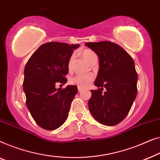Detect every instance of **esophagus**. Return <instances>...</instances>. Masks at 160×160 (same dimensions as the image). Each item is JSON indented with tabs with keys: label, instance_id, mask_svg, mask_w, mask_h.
Masks as SVG:
<instances>
[{
	"label": "esophagus",
	"instance_id": "esophagus-1",
	"mask_svg": "<svg viewBox=\"0 0 160 160\" xmlns=\"http://www.w3.org/2000/svg\"><path fill=\"white\" fill-rule=\"evenodd\" d=\"M82 91V88H78V92H81Z\"/></svg>",
	"mask_w": 160,
	"mask_h": 160
}]
</instances>
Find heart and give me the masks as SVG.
I'll list each match as a JSON object with an SVG mask.
<instances>
[{
  "label": "heart",
  "mask_w": 160,
  "mask_h": 160,
  "mask_svg": "<svg viewBox=\"0 0 160 160\" xmlns=\"http://www.w3.org/2000/svg\"><path fill=\"white\" fill-rule=\"evenodd\" d=\"M81 55L83 58L90 64L91 63L97 58L96 53L90 49H84L81 51ZM73 57L69 58L68 62V69L69 70H71L72 64ZM93 77L91 75H78L72 77L69 79V83L71 85H76L78 88H86L91 84V82L93 81Z\"/></svg>",
  "instance_id": "1"
}]
</instances>
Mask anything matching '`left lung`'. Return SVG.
Returning <instances> with one entry per match:
<instances>
[{"instance_id": "obj_1", "label": "left lung", "mask_w": 160, "mask_h": 160, "mask_svg": "<svg viewBox=\"0 0 160 160\" xmlns=\"http://www.w3.org/2000/svg\"><path fill=\"white\" fill-rule=\"evenodd\" d=\"M99 58V69L88 101L91 113L98 122L113 126L124 120L137 95L138 75L132 58L110 41L86 42ZM107 91L102 93L103 88Z\"/></svg>"}]
</instances>
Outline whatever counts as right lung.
I'll use <instances>...</instances> for the list:
<instances>
[{"label": "right lung", "instance_id": "obj_1", "mask_svg": "<svg viewBox=\"0 0 160 160\" xmlns=\"http://www.w3.org/2000/svg\"><path fill=\"white\" fill-rule=\"evenodd\" d=\"M80 45L49 42L40 46L27 62L24 71L23 89L26 104L35 122L45 130L60 127L68 116L78 87L64 85L68 74V62Z\"/></svg>", "mask_w": 160, "mask_h": 160}]
</instances>
